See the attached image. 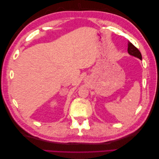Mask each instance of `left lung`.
Listing matches in <instances>:
<instances>
[{
    "instance_id": "1",
    "label": "left lung",
    "mask_w": 159,
    "mask_h": 159,
    "mask_svg": "<svg viewBox=\"0 0 159 159\" xmlns=\"http://www.w3.org/2000/svg\"><path fill=\"white\" fill-rule=\"evenodd\" d=\"M128 52L129 53L130 55L136 57L139 59L142 60V57H141V54L140 51L130 42H128Z\"/></svg>"
}]
</instances>
